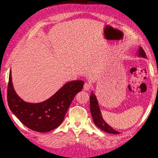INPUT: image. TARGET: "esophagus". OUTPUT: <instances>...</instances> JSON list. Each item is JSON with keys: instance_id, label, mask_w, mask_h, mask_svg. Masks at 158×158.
I'll use <instances>...</instances> for the list:
<instances>
[{"instance_id": "1", "label": "esophagus", "mask_w": 158, "mask_h": 158, "mask_svg": "<svg viewBox=\"0 0 158 158\" xmlns=\"http://www.w3.org/2000/svg\"><path fill=\"white\" fill-rule=\"evenodd\" d=\"M90 88H91V85L90 83H85L84 86H83L84 90H86H86H89L90 89Z\"/></svg>"}]
</instances>
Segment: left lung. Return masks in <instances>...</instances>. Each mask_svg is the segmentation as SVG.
Here are the masks:
<instances>
[{
    "label": "left lung",
    "instance_id": "obj_1",
    "mask_svg": "<svg viewBox=\"0 0 158 158\" xmlns=\"http://www.w3.org/2000/svg\"><path fill=\"white\" fill-rule=\"evenodd\" d=\"M137 55L139 57L147 58V55H146L145 52L144 51L141 47H139V49L137 52ZM90 113L92 116V119L94 120L95 125L98 127L100 128V129H101L103 131H106L109 133H120L118 131L114 130L113 127H110L109 125H108V124H107L106 122L104 121L102 117V113L100 111V107H99L98 100L93 90L91 92V94L90 96Z\"/></svg>",
    "mask_w": 158,
    "mask_h": 158
}]
</instances>
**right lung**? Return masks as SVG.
I'll list each match as a JSON object with an SVG mask.
<instances>
[{"mask_svg": "<svg viewBox=\"0 0 158 158\" xmlns=\"http://www.w3.org/2000/svg\"><path fill=\"white\" fill-rule=\"evenodd\" d=\"M84 81L68 82L48 100L37 103L26 102L16 94L11 70L8 86L10 109L26 127L40 133L53 130L60 125L73 99L83 89Z\"/></svg>", "mask_w": 158, "mask_h": 158, "instance_id": "1", "label": "right lung"}]
</instances>
